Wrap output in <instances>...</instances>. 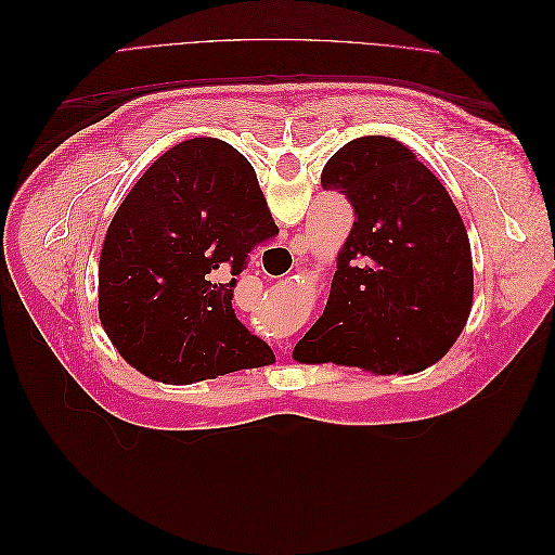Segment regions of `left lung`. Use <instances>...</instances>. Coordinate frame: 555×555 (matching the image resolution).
<instances>
[{"mask_svg":"<svg viewBox=\"0 0 555 555\" xmlns=\"http://www.w3.org/2000/svg\"><path fill=\"white\" fill-rule=\"evenodd\" d=\"M354 208L328 304L298 340L300 363L391 375L440 361L473 308V255L451 196L410 147L349 141L322 171Z\"/></svg>","mask_w":555,"mask_h":555,"instance_id":"obj_1","label":"left lung"}]
</instances>
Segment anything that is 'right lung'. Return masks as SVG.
Instances as JSON below:
<instances>
[{
  "mask_svg": "<svg viewBox=\"0 0 555 555\" xmlns=\"http://www.w3.org/2000/svg\"><path fill=\"white\" fill-rule=\"evenodd\" d=\"M275 236L257 173L236 147L190 139L166 150L117 208L102 247L99 319L108 338L141 373L171 384L273 363L231 300L251 249Z\"/></svg>",
  "mask_w": 555,
  "mask_h": 555,
  "instance_id": "add662e5",
  "label": "right lung"
}]
</instances>
